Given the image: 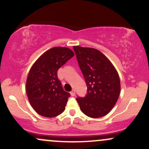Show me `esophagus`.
<instances>
[{
	"mask_svg": "<svg viewBox=\"0 0 149 149\" xmlns=\"http://www.w3.org/2000/svg\"><path fill=\"white\" fill-rule=\"evenodd\" d=\"M70 94H71V96H74V95H75V90H73L72 91H71V92H70Z\"/></svg>",
	"mask_w": 149,
	"mask_h": 149,
	"instance_id": "1",
	"label": "esophagus"
}]
</instances>
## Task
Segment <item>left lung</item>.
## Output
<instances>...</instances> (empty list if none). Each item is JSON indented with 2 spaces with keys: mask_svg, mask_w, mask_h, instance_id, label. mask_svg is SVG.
Returning a JSON list of instances; mask_svg holds the SVG:
<instances>
[{
  "mask_svg": "<svg viewBox=\"0 0 149 149\" xmlns=\"http://www.w3.org/2000/svg\"><path fill=\"white\" fill-rule=\"evenodd\" d=\"M78 64L86 82L85 97H78L80 110L88 117L107 115L120 92V78L112 63L98 49L73 46Z\"/></svg>",
  "mask_w": 149,
  "mask_h": 149,
  "instance_id": "8db88e82",
  "label": "left lung"
}]
</instances>
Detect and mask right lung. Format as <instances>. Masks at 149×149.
<instances>
[{
	"label": "right lung",
	"mask_w": 149,
	"mask_h": 149,
	"mask_svg": "<svg viewBox=\"0 0 149 149\" xmlns=\"http://www.w3.org/2000/svg\"><path fill=\"white\" fill-rule=\"evenodd\" d=\"M73 56L68 47H54L44 52L31 68L26 90L31 105L39 115L52 118L64 112L70 94L63 90L57 71Z\"/></svg>",
	"instance_id": "add662e5"
}]
</instances>
